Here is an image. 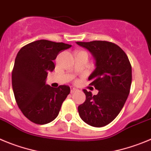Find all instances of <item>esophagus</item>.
I'll list each match as a JSON object with an SVG mask.
<instances>
[{
  "mask_svg": "<svg viewBox=\"0 0 151 151\" xmlns=\"http://www.w3.org/2000/svg\"><path fill=\"white\" fill-rule=\"evenodd\" d=\"M77 89H76V88L73 87V86H71V87H70V93H74V92H77Z\"/></svg>",
  "mask_w": 151,
  "mask_h": 151,
  "instance_id": "esophagus-1",
  "label": "esophagus"
}]
</instances>
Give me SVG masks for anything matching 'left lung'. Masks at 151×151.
Returning a JSON list of instances; mask_svg holds the SVG:
<instances>
[{
  "instance_id": "left-lung-1",
  "label": "left lung",
  "mask_w": 151,
  "mask_h": 151,
  "mask_svg": "<svg viewBox=\"0 0 151 151\" xmlns=\"http://www.w3.org/2000/svg\"><path fill=\"white\" fill-rule=\"evenodd\" d=\"M96 59V69L89 77L97 95L83 89L86 101L78 112L86 123L95 127L109 124L124 106L130 92L132 66L126 52L119 46L105 40L77 42Z\"/></svg>"
}]
</instances>
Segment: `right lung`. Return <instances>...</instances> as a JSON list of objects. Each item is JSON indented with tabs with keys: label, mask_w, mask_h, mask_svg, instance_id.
I'll use <instances>...</instances> for the list:
<instances>
[{
	"label": "right lung",
	"mask_w": 151,
	"mask_h": 151,
	"mask_svg": "<svg viewBox=\"0 0 151 151\" xmlns=\"http://www.w3.org/2000/svg\"><path fill=\"white\" fill-rule=\"evenodd\" d=\"M70 47L40 40L24 46L17 53L12 71L13 93L19 109L32 123L43 125L54 120L70 93L68 86L51 87L46 79L55 69L53 60L58 54Z\"/></svg>",
	"instance_id": "obj_1"
}]
</instances>
